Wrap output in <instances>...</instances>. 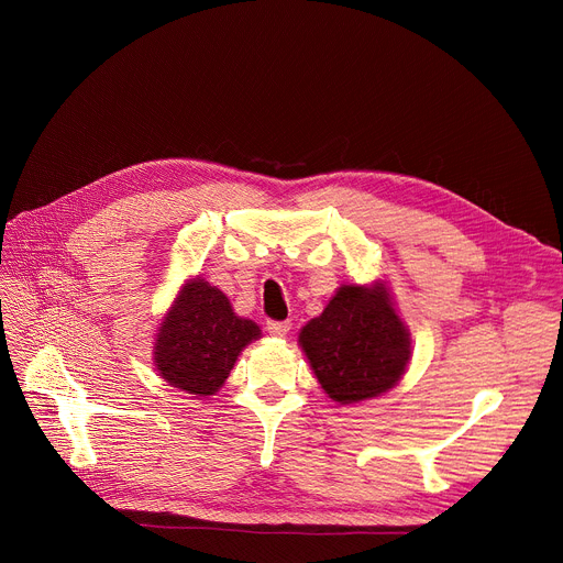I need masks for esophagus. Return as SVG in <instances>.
I'll return each instance as SVG.
<instances>
[{"label": "esophagus", "instance_id": "1", "mask_svg": "<svg viewBox=\"0 0 563 563\" xmlns=\"http://www.w3.org/2000/svg\"><path fill=\"white\" fill-rule=\"evenodd\" d=\"M289 329H291L289 321H269V323H266V331H269L272 338H285L289 333Z\"/></svg>", "mask_w": 563, "mask_h": 563}]
</instances>
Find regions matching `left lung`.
I'll return each instance as SVG.
<instances>
[{"label":"left lung","instance_id":"obj_1","mask_svg":"<svg viewBox=\"0 0 563 563\" xmlns=\"http://www.w3.org/2000/svg\"><path fill=\"white\" fill-rule=\"evenodd\" d=\"M299 346L321 390L342 406L393 390L410 363V333L386 280L340 285L301 329Z\"/></svg>","mask_w":563,"mask_h":563}]
</instances>
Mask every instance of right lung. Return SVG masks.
Returning <instances> with one entry per match:
<instances>
[{
	"instance_id": "obj_1",
	"label": "right lung",
	"mask_w": 563,
	"mask_h": 563,
	"mask_svg": "<svg viewBox=\"0 0 563 563\" xmlns=\"http://www.w3.org/2000/svg\"><path fill=\"white\" fill-rule=\"evenodd\" d=\"M255 321L240 317L225 294L189 278L155 333L153 363L168 386L196 397L217 395L240 353L260 340Z\"/></svg>"
}]
</instances>
